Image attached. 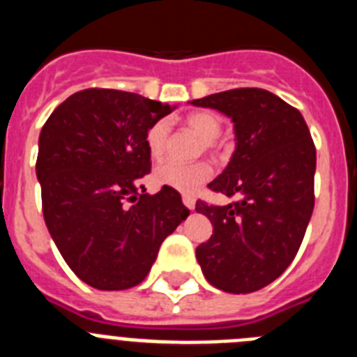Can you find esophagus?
Instances as JSON below:
<instances>
[{
    "mask_svg": "<svg viewBox=\"0 0 357 357\" xmlns=\"http://www.w3.org/2000/svg\"><path fill=\"white\" fill-rule=\"evenodd\" d=\"M182 202H184V206L191 211L195 209V204H197L195 197H191V195H184V197H182Z\"/></svg>",
    "mask_w": 357,
    "mask_h": 357,
    "instance_id": "obj_1",
    "label": "esophagus"
}]
</instances>
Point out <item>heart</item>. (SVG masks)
<instances>
[{
  "instance_id": "heart-1",
  "label": "heart",
  "mask_w": 357,
  "mask_h": 357,
  "mask_svg": "<svg viewBox=\"0 0 357 357\" xmlns=\"http://www.w3.org/2000/svg\"><path fill=\"white\" fill-rule=\"evenodd\" d=\"M185 125L193 132H197L202 139L206 141L207 148L216 146V137L222 132L223 123L214 112L198 110L185 116ZM168 143V123L157 121L150 127L146 134V148L151 157H160L166 150ZM157 184L173 188L182 193H195L200 185L206 184L213 175V169L207 162L184 164L178 160H164L155 168Z\"/></svg>"
}]
</instances>
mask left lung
I'll return each instance as SVG.
<instances>
[{
  "mask_svg": "<svg viewBox=\"0 0 357 357\" xmlns=\"http://www.w3.org/2000/svg\"><path fill=\"white\" fill-rule=\"evenodd\" d=\"M234 123L236 150L207 188L239 200L197 202L213 236L197 248L207 282L252 293L284 272L296 255L314 207L317 150L304 118L270 91L243 87L193 100Z\"/></svg>",
  "mask_w": 357,
  "mask_h": 357,
  "instance_id": "1",
  "label": "left lung"
}]
</instances>
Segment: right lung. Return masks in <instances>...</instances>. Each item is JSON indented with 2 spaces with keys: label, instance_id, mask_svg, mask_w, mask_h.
Returning a JSON list of instances; mask_svg holds the SVG:
<instances>
[{
  "label": "right lung",
  "instance_id": "obj_1",
  "mask_svg": "<svg viewBox=\"0 0 357 357\" xmlns=\"http://www.w3.org/2000/svg\"><path fill=\"white\" fill-rule=\"evenodd\" d=\"M175 105L134 93L85 89L56 107L39 135L43 214L85 284L119 291L143 282L162 241L189 216L178 191L150 197L146 134Z\"/></svg>",
  "mask_w": 357,
  "mask_h": 357
}]
</instances>
